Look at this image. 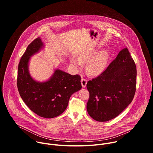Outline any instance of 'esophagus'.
<instances>
[{
  "label": "esophagus",
  "mask_w": 153,
  "mask_h": 153,
  "mask_svg": "<svg viewBox=\"0 0 153 153\" xmlns=\"http://www.w3.org/2000/svg\"><path fill=\"white\" fill-rule=\"evenodd\" d=\"M86 83H87V80L86 79L82 78L81 80V84H82V86L83 88H85L86 86Z\"/></svg>",
  "instance_id": "34e87169"
}]
</instances>
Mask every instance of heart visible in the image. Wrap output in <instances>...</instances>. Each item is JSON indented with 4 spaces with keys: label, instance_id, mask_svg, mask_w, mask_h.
Instances as JSON below:
<instances>
[{
    "label": "heart",
    "instance_id": "obj_1",
    "mask_svg": "<svg viewBox=\"0 0 153 153\" xmlns=\"http://www.w3.org/2000/svg\"><path fill=\"white\" fill-rule=\"evenodd\" d=\"M109 53L106 50L98 52L94 50L87 51L77 57V59L71 57L70 62L73 66L80 70L83 64H86V70L90 76L97 77L102 74L106 70L109 61Z\"/></svg>",
    "mask_w": 153,
    "mask_h": 153
}]
</instances>
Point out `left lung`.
Returning a JSON list of instances; mask_svg holds the SVG:
<instances>
[{"label":"left lung","instance_id":"obj_1","mask_svg":"<svg viewBox=\"0 0 153 153\" xmlns=\"http://www.w3.org/2000/svg\"><path fill=\"white\" fill-rule=\"evenodd\" d=\"M136 76L135 63L125 48L102 74L87 83L89 115L98 122H106L119 116L134 98Z\"/></svg>","mask_w":153,"mask_h":153}]
</instances>
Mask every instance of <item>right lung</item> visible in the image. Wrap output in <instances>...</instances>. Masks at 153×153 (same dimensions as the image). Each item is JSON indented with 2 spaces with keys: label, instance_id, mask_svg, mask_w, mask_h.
Wrapping results in <instances>:
<instances>
[{
  "label": "right lung",
  "instance_id": "obj_1",
  "mask_svg": "<svg viewBox=\"0 0 153 153\" xmlns=\"http://www.w3.org/2000/svg\"><path fill=\"white\" fill-rule=\"evenodd\" d=\"M44 46L40 37L28 46L19 63L17 84L21 98L30 110L40 117L50 119L66 110L71 96L82 88L81 77L56 69L46 81L34 80L29 72L30 58Z\"/></svg>",
  "mask_w": 153,
  "mask_h": 153
}]
</instances>
